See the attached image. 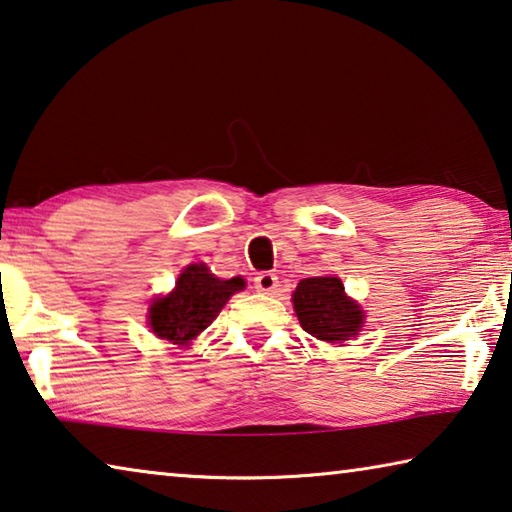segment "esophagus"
<instances>
[{
    "mask_svg": "<svg viewBox=\"0 0 512 512\" xmlns=\"http://www.w3.org/2000/svg\"><path fill=\"white\" fill-rule=\"evenodd\" d=\"M254 286H256V290L267 292V295H270V292H274L276 286H279V276H276L274 272H261V274H256Z\"/></svg>",
    "mask_w": 512,
    "mask_h": 512,
    "instance_id": "esophagus-1",
    "label": "esophagus"
}]
</instances>
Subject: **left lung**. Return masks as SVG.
<instances>
[{"instance_id":"left-lung-1","label":"left lung","mask_w":512,"mask_h":512,"mask_svg":"<svg viewBox=\"0 0 512 512\" xmlns=\"http://www.w3.org/2000/svg\"><path fill=\"white\" fill-rule=\"evenodd\" d=\"M299 324L317 340L342 342L360 331L363 311L345 295L338 276H311L301 279L292 295Z\"/></svg>"}]
</instances>
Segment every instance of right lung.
Here are the masks:
<instances>
[{
	"instance_id": "1",
	"label": "right lung",
	"mask_w": 512,
	"mask_h": 512,
	"mask_svg": "<svg viewBox=\"0 0 512 512\" xmlns=\"http://www.w3.org/2000/svg\"><path fill=\"white\" fill-rule=\"evenodd\" d=\"M245 288V281H222L204 263L188 265L179 276L177 288L167 297L156 299L149 308V326L158 338L174 345H188L197 335L211 326L222 306L233 292Z\"/></svg>"
}]
</instances>
